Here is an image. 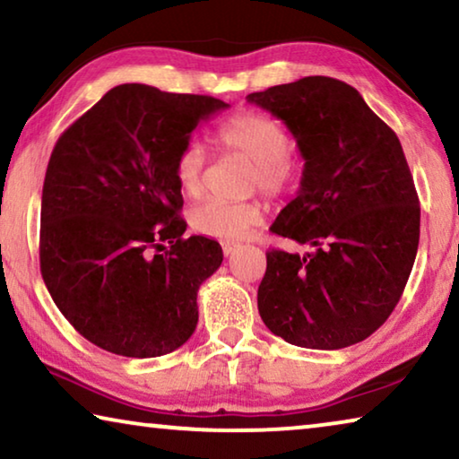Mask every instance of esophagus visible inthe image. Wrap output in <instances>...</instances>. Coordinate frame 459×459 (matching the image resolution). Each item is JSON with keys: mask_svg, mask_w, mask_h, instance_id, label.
<instances>
[{"mask_svg": "<svg viewBox=\"0 0 459 459\" xmlns=\"http://www.w3.org/2000/svg\"><path fill=\"white\" fill-rule=\"evenodd\" d=\"M238 248V245L237 243H222V253H224V257H229V255H232Z\"/></svg>", "mask_w": 459, "mask_h": 459, "instance_id": "1", "label": "esophagus"}]
</instances>
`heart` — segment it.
<instances>
[{
    "label": "heart",
    "mask_w": 459,
    "mask_h": 459,
    "mask_svg": "<svg viewBox=\"0 0 459 459\" xmlns=\"http://www.w3.org/2000/svg\"><path fill=\"white\" fill-rule=\"evenodd\" d=\"M219 142L230 152L243 153L253 161L251 188H259L271 198H281L298 182L299 160L291 147V137L277 119L259 111H238L216 129ZM206 153L198 142H186L174 160L178 186L198 196L204 188ZM265 208L259 200L230 202L206 196L190 208L188 221L200 235L237 240L263 222Z\"/></svg>",
    "instance_id": "obj_1"
}]
</instances>
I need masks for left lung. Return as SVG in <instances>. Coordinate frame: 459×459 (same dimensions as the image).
Listing matches in <instances>:
<instances>
[{
	"label": "left lung",
	"mask_w": 459,
	"mask_h": 459,
	"mask_svg": "<svg viewBox=\"0 0 459 459\" xmlns=\"http://www.w3.org/2000/svg\"><path fill=\"white\" fill-rule=\"evenodd\" d=\"M247 100L285 123L306 161L298 196L271 232L312 247L304 257L267 251L261 320L301 348L362 342L399 304L419 247L421 208L399 137L359 91L330 76Z\"/></svg>",
	"instance_id": "1"
}]
</instances>
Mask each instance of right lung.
<instances>
[{
    "mask_svg": "<svg viewBox=\"0 0 459 459\" xmlns=\"http://www.w3.org/2000/svg\"><path fill=\"white\" fill-rule=\"evenodd\" d=\"M221 99L119 84L54 145L40 212V271L73 328L107 352L153 359L198 324L196 295L222 263L184 238L174 160ZM164 242L170 248L159 251Z\"/></svg>",
    "mask_w": 459,
    "mask_h": 459,
    "instance_id": "add662e5",
    "label": "right lung"
}]
</instances>
